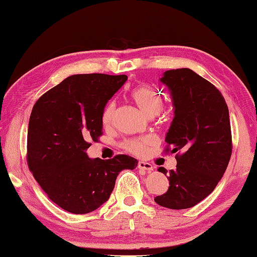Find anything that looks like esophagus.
Returning <instances> with one entry per match:
<instances>
[{"instance_id":"esophagus-1","label":"esophagus","mask_w":257,"mask_h":257,"mask_svg":"<svg viewBox=\"0 0 257 257\" xmlns=\"http://www.w3.org/2000/svg\"><path fill=\"white\" fill-rule=\"evenodd\" d=\"M138 169L139 170H145V171H147V172H152L154 167H153V165L151 164V163L141 161V162H138Z\"/></svg>"}]
</instances>
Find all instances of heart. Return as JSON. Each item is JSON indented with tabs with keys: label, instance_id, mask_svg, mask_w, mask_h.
Here are the masks:
<instances>
[{
	"label": "heart",
	"instance_id": "1",
	"mask_svg": "<svg viewBox=\"0 0 257 257\" xmlns=\"http://www.w3.org/2000/svg\"><path fill=\"white\" fill-rule=\"evenodd\" d=\"M133 99L136 102V104L141 108L144 113L147 115L158 114L163 109L164 101L161 96L160 93H157L156 90L149 86H138L132 92ZM115 111V102L110 101L104 108L103 114H102V121L104 124H109L112 121L113 114ZM153 141L151 138H141L134 139L125 143V147L128 151L135 154H143L145 149Z\"/></svg>",
	"mask_w": 257,
	"mask_h": 257
}]
</instances>
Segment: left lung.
I'll list each match as a JSON object with an SVG mask.
<instances>
[{"label": "left lung", "mask_w": 257, "mask_h": 257, "mask_svg": "<svg viewBox=\"0 0 257 257\" xmlns=\"http://www.w3.org/2000/svg\"><path fill=\"white\" fill-rule=\"evenodd\" d=\"M174 118L165 142L176 155V169L160 167L170 182L155 202L169 209H188L212 192L231 156L229 111L218 88L190 68L166 71Z\"/></svg>", "instance_id": "obj_1"}]
</instances>
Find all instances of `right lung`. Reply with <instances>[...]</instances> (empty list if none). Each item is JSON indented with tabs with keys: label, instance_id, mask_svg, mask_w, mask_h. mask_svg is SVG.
<instances>
[{
	"label": "right lung",
	"instance_id": "add662e5",
	"mask_svg": "<svg viewBox=\"0 0 257 257\" xmlns=\"http://www.w3.org/2000/svg\"><path fill=\"white\" fill-rule=\"evenodd\" d=\"M125 75L68 76L36 102L28 127V165L51 201L75 214L94 211L108 201L116 176L136 169L128 155L90 158V142L102 135L108 101Z\"/></svg>",
	"mask_w": 257,
	"mask_h": 257
}]
</instances>
